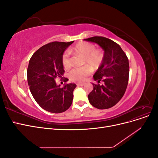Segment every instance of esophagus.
I'll return each instance as SVG.
<instances>
[{
    "mask_svg": "<svg viewBox=\"0 0 158 158\" xmlns=\"http://www.w3.org/2000/svg\"><path fill=\"white\" fill-rule=\"evenodd\" d=\"M85 85L84 84H77L78 86H83V85Z\"/></svg>",
    "mask_w": 158,
    "mask_h": 158,
    "instance_id": "1",
    "label": "esophagus"
}]
</instances>
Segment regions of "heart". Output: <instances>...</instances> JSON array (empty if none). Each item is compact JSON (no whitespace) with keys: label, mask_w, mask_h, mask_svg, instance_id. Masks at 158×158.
<instances>
[{"label":"heart","mask_w":158,"mask_h":158,"mask_svg":"<svg viewBox=\"0 0 158 158\" xmlns=\"http://www.w3.org/2000/svg\"><path fill=\"white\" fill-rule=\"evenodd\" d=\"M73 50L76 53L84 56V65H88L94 70L99 67L103 60V52L100 49H95V46L93 44L88 42L79 43ZM62 63L66 69L70 67L71 60L69 51H64L62 56ZM90 73V68L85 66L72 69L69 73V78L73 82L80 83L85 81Z\"/></svg>","instance_id":"1"}]
</instances>
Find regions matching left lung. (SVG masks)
<instances>
[{"label":"left lung","instance_id":"1","mask_svg":"<svg viewBox=\"0 0 158 158\" xmlns=\"http://www.w3.org/2000/svg\"><path fill=\"white\" fill-rule=\"evenodd\" d=\"M98 44L104 50L103 60L94 75L98 84L88 95L90 104L99 109L113 107L125 93L129 77L128 59L121 47L108 38L95 36L85 39ZM101 81L104 84L99 85Z\"/></svg>","mask_w":158,"mask_h":158}]
</instances>
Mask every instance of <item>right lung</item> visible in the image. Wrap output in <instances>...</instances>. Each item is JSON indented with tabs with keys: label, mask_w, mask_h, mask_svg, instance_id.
Here are the masks:
<instances>
[{
	"label": "right lung",
	"mask_w": 158,
	"mask_h": 158,
	"mask_svg": "<svg viewBox=\"0 0 158 158\" xmlns=\"http://www.w3.org/2000/svg\"><path fill=\"white\" fill-rule=\"evenodd\" d=\"M70 42L54 41L37 50L29 62L27 70V82L35 102L45 111L60 113L66 111L73 100L75 84L60 88L55 82L64 73L62 56ZM69 79L64 78V81Z\"/></svg>",
	"instance_id": "1"
}]
</instances>
